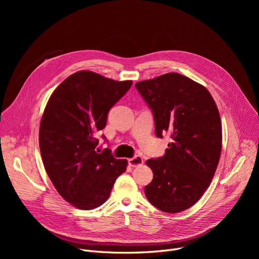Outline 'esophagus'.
<instances>
[{"label": "esophagus", "mask_w": 259, "mask_h": 259, "mask_svg": "<svg viewBox=\"0 0 259 259\" xmlns=\"http://www.w3.org/2000/svg\"><path fill=\"white\" fill-rule=\"evenodd\" d=\"M128 164H129L130 167H138V166H141V165L144 164V159H143L142 156L137 155V156H134L132 158H129Z\"/></svg>", "instance_id": "1"}]
</instances>
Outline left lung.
<instances>
[{
  "label": "left lung",
  "instance_id": "left-lung-1",
  "mask_svg": "<svg viewBox=\"0 0 259 259\" xmlns=\"http://www.w3.org/2000/svg\"><path fill=\"white\" fill-rule=\"evenodd\" d=\"M135 87L152 110L156 137L170 139L164 156L146 161L153 171L146 197L160 211L182 212L205 193L219 165V109L205 87L180 73L142 80Z\"/></svg>",
  "mask_w": 259,
  "mask_h": 259
}]
</instances>
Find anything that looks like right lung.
<instances>
[{
  "mask_svg": "<svg viewBox=\"0 0 259 259\" xmlns=\"http://www.w3.org/2000/svg\"><path fill=\"white\" fill-rule=\"evenodd\" d=\"M131 85L132 80L77 71L53 91L46 105L38 134L43 164L60 195L78 209L103 205L126 171V159H116L108 148L102 152L97 148V134Z\"/></svg>",
  "mask_w": 259,
  "mask_h": 259,
  "instance_id": "1",
  "label": "right lung"
}]
</instances>
